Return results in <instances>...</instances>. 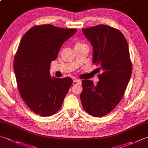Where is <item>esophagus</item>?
<instances>
[{"label":"esophagus","mask_w":148,"mask_h":148,"mask_svg":"<svg viewBox=\"0 0 148 148\" xmlns=\"http://www.w3.org/2000/svg\"><path fill=\"white\" fill-rule=\"evenodd\" d=\"M73 81H74V83H77V84H81V80L78 79H74Z\"/></svg>","instance_id":"obj_1"}]
</instances>
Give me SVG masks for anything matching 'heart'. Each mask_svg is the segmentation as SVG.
<instances>
[{
    "instance_id": "1",
    "label": "heart",
    "mask_w": 148,
    "mask_h": 148,
    "mask_svg": "<svg viewBox=\"0 0 148 148\" xmlns=\"http://www.w3.org/2000/svg\"><path fill=\"white\" fill-rule=\"evenodd\" d=\"M82 45V44L81 43H80V42H77L76 45H75V46H79V45Z\"/></svg>"
}]
</instances>
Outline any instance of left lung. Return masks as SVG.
<instances>
[{
    "label": "left lung",
    "instance_id": "1",
    "mask_svg": "<svg viewBox=\"0 0 148 148\" xmlns=\"http://www.w3.org/2000/svg\"><path fill=\"white\" fill-rule=\"evenodd\" d=\"M93 47L92 61L98 66L99 81H82L80 99L84 109L95 117L112 111L125 93L132 74L128 43L123 34L111 27L99 25L83 29Z\"/></svg>",
    "mask_w": 148,
    "mask_h": 148
}]
</instances>
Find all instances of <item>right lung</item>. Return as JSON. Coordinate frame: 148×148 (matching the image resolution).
<instances>
[{
    "instance_id": "add662e5",
    "label": "right lung",
    "mask_w": 148,
    "mask_h": 148,
    "mask_svg": "<svg viewBox=\"0 0 148 148\" xmlns=\"http://www.w3.org/2000/svg\"><path fill=\"white\" fill-rule=\"evenodd\" d=\"M76 31L42 25L31 28L22 37L14 71L21 98L37 114L46 117L57 112L72 85L71 78L51 77L49 69L63 43Z\"/></svg>"
}]
</instances>
